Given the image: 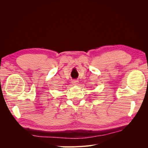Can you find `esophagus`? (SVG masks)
<instances>
[{
	"label": "esophagus",
	"instance_id": "obj_1",
	"mask_svg": "<svg viewBox=\"0 0 148 148\" xmlns=\"http://www.w3.org/2000/svg\"><path fill=\"white\" fill-rule=\"evenodd\" d=\"M71 83H72L73 85H77L78 84V82L77 79H73L72 81H71Z\"/></svg>",
	"mask_w": 148,
	"mask_h": 148
}]
</instances>
